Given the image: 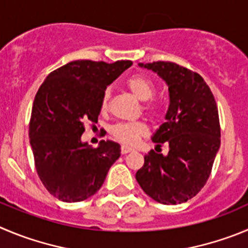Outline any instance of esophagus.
<instances>
[{"label": "esophagus", "mask_w": 248, "mask_h": 248, "mask_svg": "<svg viewBox=\"0 0 248 248\" xmlns=\"http://www.w3.org/2000/svg\"><path fill=\"white\" fill-rule=\"evenodd\" d=\"M133 152V149H132L131 147H127V145H122L121 147V154H128V153Z\"/></svg>", "instance_id": "1"}]
</instances>
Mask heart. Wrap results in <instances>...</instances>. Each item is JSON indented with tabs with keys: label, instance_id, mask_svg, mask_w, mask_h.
I'll list each match as a JSON object with an SVG mask.
<instances>
[{
	"label": "heart",
	"instance_id": "heart-1",
	"mask_svg": "<svg viewBox=\"0 0 248 248\" xmlns=\"http://www.w3.org/2000/svg\"><path fill=\"white\" fill-rule=\"evenodd\" d=\"M126 87L129 92L140 101H148L155 94V85L148 77L142 75L131 76L126 80ZM110 89H106L103 96V106L104 110L108 108L110 103ZM145 110L153 111L154 106L152 104H145ZM149 128L147 124L142 121L138 122H127V124H117L111 128V135L116 140L121 142L126 145H135L140 142V140L148 135Z\"/></svg>",
	"mask_w": 248,
	"mask_h": 248
}]
</instances>
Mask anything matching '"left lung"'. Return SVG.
Instances as JSON below:
<instances>
[{"mask_svg":"<svg viewBox=\"0 0 248 248\" xmlns=\"http://www.w3.org/2000/svg\"><path fill=\"white\" fill-rule=\"evenodd\" d=\"M169 87L166 122L153 136L156 148L169 144L168 155L150 150L136 173L143 191L161 204H180L207 184L220 148V124L214 95L198 73L173 62L140 63Z\"/></svg>","mask_w":248,"mask_h":248,"instance_id":"8db88e82","label":"left lung"}]
</instances>
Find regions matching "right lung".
<instances>
[{
    "label": "right lung",
    "mask_w": 248,
    "mask_h": 248,
    "mask_svg": "<svg viewBox=\"0 0 248 248\" xmlns=\"http://www.w3.org/2000/svg\"><path fill=\"white\" fill-rule=\"evenodd\" d=\"M132 61H72L51 72L34 99L29 122L35 169L45 188L62 202H82L103 186L121 155L119 143L93 148L80 140L88 122L98 124L106 87Z\"/></svg>",
    "instance_id": "add662e5"
}]
</instances>
